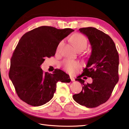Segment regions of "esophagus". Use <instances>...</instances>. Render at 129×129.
I'll return each instance as SVG.
<instances>
[{
  "instance_id": "esophagus-1",
  "label": "esophagus",
  "mask_w": 129,
  "mask_h": 129,
  "mask_svg": "<svg viewBox=\"0 0 129 129\" xmlns=\"http://www.w3.org/2000/svg\"><path fill=\"white\" fill-rule=\"evenodd\" d=\"M70 79H71V80H72V81H75V79H74V77H73V76H70Z\"/></svg>"
}]
</instances>
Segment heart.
Listing matches in <instances>:
<instances>
[{
  "instance_id": "heart-1",
  "label": "heart",
  "mask_w": 129,
  "mask_h": 129,
  "mask_svg": "<svg viewBox=\"0 0 129 129\" xmlns=\"http://www.w3.org/2000/svg\"><path fill=\"white\" fill-rule=\"evenodd\" d=\"M71 40L78 50L81 49H84L87 45V40L85 37L81 34H74L71 38ZM61 44V43H60L57 47V50H59V48ZM62 65L64 70L69 73H73L79 67V64L77 62L71 60H64L62 62Z\"/></svg>"
}]
</instances>
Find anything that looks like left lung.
Returning a JSON list of instances; mask_svg holds the SVG:
<instances>
[{
  "label": "left lung",
  "instance_id": "1",
  "mask_svg": "<svg viewBox=\"0 0 129 129\" xmlns=\"http://www.w3.org/2000/svg\"><path fill=\"white\" fill-rule=\"evenodd\" d=\"M79 30L88 38L91 53L83 74L75 79L83 85L82 91L73 99L86 108H96L110 98L119 81V54L114 41L104 32L92 27ZM83 76L91 77L93 83L85 84Z\"/></svg>",
  "mask_w": 129,
  "mask_h": 129
}]
</instances>
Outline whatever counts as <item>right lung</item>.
<instances>
[{
  "instance_id": "right-lung-1",
  "label": "right lung",
  "mask_w": 129,
  "mask_h": 129,
  "mask_svg": "<svg viewBox=\"0 0 129 129\" xmlns=\"http://www.w3.org/2000/svg\"><path fill=\"white\" fill-rule=\"evenodd\" d=\"M74 31L42 26L21 38L11 58L9 76L21 100L33 106L43 105L53 98L57 82L70 83L69 75L61 70L44 73L40 66L46 57L55 55L60 42Z\"/></svg>"
}]
</instances>
